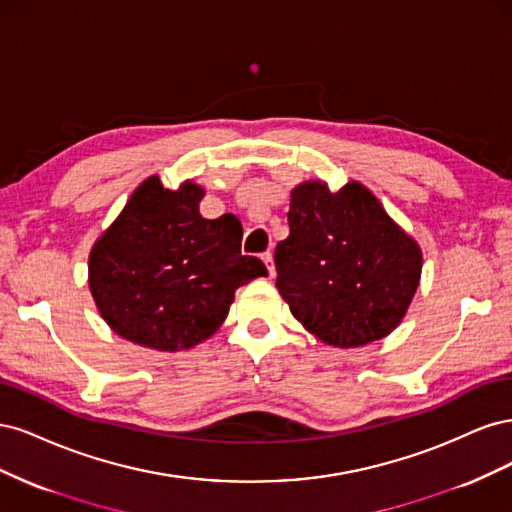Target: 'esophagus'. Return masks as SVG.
Wrapping results in <instances>:
<instances>
[{"label":"esophagus","instance_id":"1","mask_svg":"<svg viewBox=\"0 0 512 512\" xmlns=\"http://www.w3.org/2000/svg\"><path fill=\"white\" fill-rule=\"evenodd\" d=\"M262 262H265V267H267L269 275L273 277V275H275V262H273V254H271V252H265V254H262Z\"/></svg>","mask_w":512,"mask_h":512}]
</instances>
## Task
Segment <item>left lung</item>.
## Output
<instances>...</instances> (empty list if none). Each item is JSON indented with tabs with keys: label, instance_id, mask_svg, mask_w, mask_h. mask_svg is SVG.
Returning a JSON list of instances; mask_svg holds the SVG:
<instances>
[{
	"label": "left lung",
	"instance_id": "1",
	"mask_svg": "<svg viewBox=\"0 0 512 512\" xmlns=\"http://www.w3.org/2000/svg\"><path fill=\"white\" fill-rule=\"evenodd\" d=\"M288 226L275 247V286L309 333L359 348L397 329L421 282L423 252L371 190L303 181L290 192Z\"/></svg>",
	"mask_w": 512,
	"mask_h": 512
}]
</instances>
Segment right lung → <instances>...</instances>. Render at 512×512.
Returning <instances> with one entry per match:
<instances>
[{"mask_svg": "<svg viewBox=\"0 0 512 512\" xmlns=\"http://www.w3.org/2000/svg\"><path fill=\"white\" fill-rule=\"evenodd\" d=\"M205 190L147 177L89 252V290L119 337L158 352L190 350L226 320L235 290L267 269L241 256L235 215L205 220Z\"/></svg>", "mask_w": 512, "mask_h": 512, "instance_id": "right-lung-1", "label": "right lung"}]
</instances>
